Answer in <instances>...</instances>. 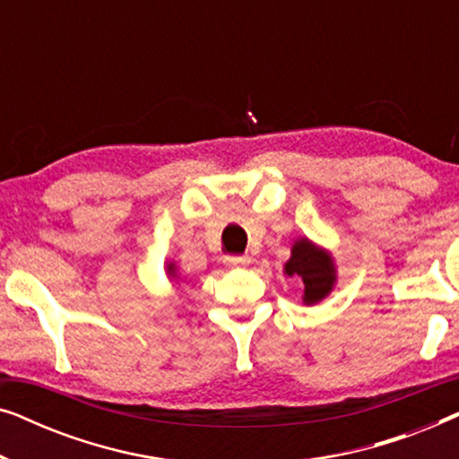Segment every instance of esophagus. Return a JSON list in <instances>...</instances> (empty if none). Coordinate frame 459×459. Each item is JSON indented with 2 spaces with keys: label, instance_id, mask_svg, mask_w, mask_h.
<instances>
[{
  "label": "esophagus",
  "instance_id": "obj_1",
  "mask_svg": "<svg viewBox=\"0 0 459 459\" xmlns=\"http://www.w3.org/2000/svg\"><path fill=\"white\" fill-rule=\"evenodd\" d=\"M223 261L228 267H244L250 263V256L248 255H228Z\"/></svg>",
  "mask_w": 459,
  "mask_h": 459
}]
</instances>
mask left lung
<instances>
[{"label": "left lung", "mask_w": 459, "mask_h": 459, "mask_svg": "<svg viewBox=\"0 0 459 459\" xmlns=\"http://www.w3.org/2000/svg\"><path fill=\"white\" fill-rule=\"evenodd\" d=\"M286 275H299L303 280V303L316 305L332 292L336 281L334 259L328 250L319 248L307 238L292 244V255L284 265Z\"/></svg>", "instance_id": "1"}]
</instances>
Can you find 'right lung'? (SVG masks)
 Returning <instances> with one entry per match:
<instances>
[{
    "mask_svg": "<svg viewBox=\"0 0 459 459\" xmlns=\"http://www.w3.org/2000/svg\"><path fill=\"white\" fill-rule=\"evenodd\" d=\"M167 273L171 275V278H175V265H173V263H169V265H167Z\"/></svg>",
    "mask_w": 459,
    "mask_h": 459,
    "instance_id": "1",
    "label": "right lung"
}]
</instances>
